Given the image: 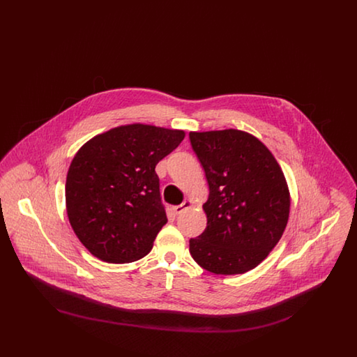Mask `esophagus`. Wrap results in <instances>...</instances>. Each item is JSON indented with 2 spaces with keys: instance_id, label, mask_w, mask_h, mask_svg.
Listing matches in <instances>:
<instances>
[{
  "instance_id": "obj_1",
  "label": "esophagus",
  "mask_w": 357,
  "mask_h": 357,
  "mask_svg": "<svg viewBox=\"0 0 357 357\" xmlns=\"http://www.w3.org/2000/svg\"><path fill=\"white\" fill-rule=\"evenodd\" d=\"M191 204H192L191 201H185L183 204H178V206H174V207H172V211H174L176 215H179V214H182L185 210H187L188 207H191Z\"/></svg>"
}]
</instances>
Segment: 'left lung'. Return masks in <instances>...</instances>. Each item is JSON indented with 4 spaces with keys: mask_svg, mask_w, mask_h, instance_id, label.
<instances>
[{
    "mask_svg": "<svg viewBox=\"0 0 357 357\" xmlns=\"http://www.w3.org/2000/svg\"><path fill=\"white\" fill-rule=\"evenodd\" d=\"M208 183L207 226L190 239L194 261L214 274L255 269L278 243L289 218L288 185L273 153L239 130L190 132Z\"/></svg>",
    "mask_w": 357,
    "mask_h": 357,
    "instance_id": "left-lung-1",
    "label": "left lung"
}]
</instances>
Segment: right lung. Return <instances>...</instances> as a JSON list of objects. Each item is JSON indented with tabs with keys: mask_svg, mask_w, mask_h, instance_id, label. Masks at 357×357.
Listing matches in <instances>:
<instances>
[{
	"mask_svg": "<svg viewBox=\"0 0 357 357\" xmlns=\"http://www.w3.org/2000/svg\"><path fill=\"white\" fill-rule=\"evenodd\" d=\"M185 132L147 124L112 128L88 140L69 166L66 204L80 242L108 264L149 255L167 223L155 166Z\"/></svg>",
	"mask_w": 357,
	"mask_h": 357,
	"instance_id": "add662e5",
	"label": "right lung"
}]
</instances>
